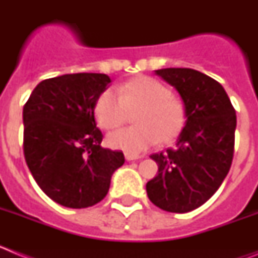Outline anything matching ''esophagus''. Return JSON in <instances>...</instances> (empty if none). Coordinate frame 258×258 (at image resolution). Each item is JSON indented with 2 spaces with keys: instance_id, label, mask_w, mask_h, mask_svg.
<instances>
[{
  "instance_id": "1",
  "label": "esophagus",
  "mask_w": 258,
  "mask_h": 258,
  "mask_svg": "<svg viewBox=\"0 0 258 258\" xmlns=\"http://www.w3.org/2000/svg\"><path fill=\"white\" fill-rule=\"evenodd\" d=\"M125 159H126L127 161H132V160H137V159H141V156L140 155H133L126 152V154H125Z\"/></svg>"
}]
</instances>
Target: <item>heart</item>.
I'll return each mask as SVG.
<instances>
[{"label": "heart", "mask_w": 258, "mask_h": 258, "mask_svg": "<svg viewBox=\"0 0 258 258\" xmlns=\"http://www.w3.org/2000/svg\"><path fill=\"white\" fill-rule=\"evenodd\" d=\"M134 126L107 137L111 147L140 154L159 141L169 143L183 131L187 115L184 104L174 98L164 84L151 77H136L98 95L94 116L99 126L111 131L124 125L133 113Z\"/></svg>", "instance_id": "1"}]
</instances>
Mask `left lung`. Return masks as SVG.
<instances>
[{
	"label": "left lung",
	"instance_id": "left-lung-1",
	"mask_svg": "<svg viewBox=\"0 0 258 258\" xmlns=\"http://www.w3.org/2000/svg\"><path fill=\"white\" fill-rule=\"evenodd\" d=\"M155 74L177 89L187 120L175 147L150 155L159 170L146 190L163 211L186 213L211 199L229 173L235 145V108L222 85L199 71L164 68Z\"/></svg>",
	"mask_w": 258,
	"mask_h": 258
}]
</instances>
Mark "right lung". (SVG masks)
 <instances>
[{"mask_svg":"<svg viewBox=\"0 0 258 258\" xmlns=\"http://www.w3.org/2000/svg\"><path fill=\"white\" fill-rule=\"evenodd\" d=\"M111 83L104 74H70L41 81L23 108V151L40 188L67 208L104 199L122 151L103 149L94 104Z\"/></svg>","mask_w":258,"mask_h":258,"instance_id":"obj_1","label":"right lung"}]
</instances>
